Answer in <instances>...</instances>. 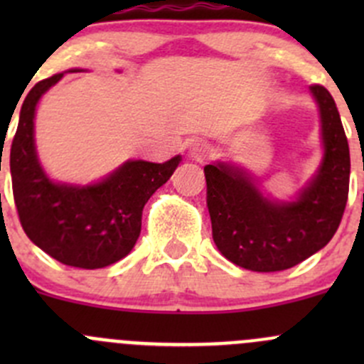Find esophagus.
Segmentation results:
<instances>
[{
	"instance_id": "1",
	"label": "esophagus",
	"mask_w": 364,
	"mask_h": 364,
	"mask_svg": "<svg viewBox=\"0 0 364 364\" xmlns=\"http://www.w3.org/2000/svg\"><path fill=\"white\" fill-rule=\"evenodd\" d=\"M188 155H190V159H192V160L204 161L209 156L208 144H205V142H203V141H199V139H196V141L190 142Z\"/></svg>"
}]
</instances>
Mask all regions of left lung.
<instances>
[{
  "instance_id": "left-lung-1",
  "label": "left lung",
  "mask_w": 364,
  "mask_h": 364,
  "mask_svg": "<svg viewBox=\"0 0 364 364\" xmlns=\"http://www.w3.org/2000/svg\"><path fill=\"white\" fill-rule=\"evenodd\" d=\"M321 121L322 160L310 181L280 200L232 161L205 165L213 241L225 259L259 273L284 271L331 241L348 196L350 155L338 109L329 91L310 86Z\"/></svg>"
}]
</instances>
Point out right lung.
<instances>
[{
  "instance_id": "1",
  "label": "right lung",
  "mask_w": 364,
  "mask_h": 364,
  "mask_svg": "<svg viewBox=\"0 0 364 364\" xmlns=\"http://www.w3.org/2000/svg\"><path fill=\"white\" fill-rule=\"evenodd\" d=\"M65 73L40 80L26 95L10 149L14 199L26 236L40 250L67 266L98 269L132 252L141 234L142 209L168 181L181 155L164 164L127 160L90 185L54 181L36 153L35 114L40 98Z\"/></svg>"
}]
</instances>
